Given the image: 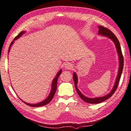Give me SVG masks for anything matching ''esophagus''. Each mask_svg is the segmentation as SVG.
Returning a JSON list of instances; mask_svg holds the SVG:
<instances>
[{
	"label": "esophagus",
	"mask_w": 131,
	"mask_h": 131,
	"mask_svg": "<svg viewBox=\"0 0 131 131\" xmlns=\"http://www.w3.org/2000/svg\"><path fill=\"white\" fill-rule=\"evenodd\" d=\"M73 67V66H72V64L69 63H67V64H66L65 65V68L66 69H71Z\"/></svg>",
	"instance_id": "esophagus-1"
}]
</instances>
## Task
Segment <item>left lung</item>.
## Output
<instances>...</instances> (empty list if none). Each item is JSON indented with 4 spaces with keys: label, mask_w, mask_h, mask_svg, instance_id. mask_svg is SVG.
Instances as JSON below:
<instances>
[{
    "label": "left lung",
    "mask_w": 131,
    "mask_h": 131,
    "mask_svg": "<svg viewBox=\"0 0 131 131\" xmlns=\"http://www.w3.org/2000/svg\"><path fill=\"white\" fill-rule=\"evenodd\" d=\"M99 34H100L103 36H106L108 38H110L111 40L114 42L115 47H116L117 51L118 53V54L119 57V70H118V75L117 77L116 81L115 82V84L114 85V87H113V89L111 90L110 93L107 94V95L103 96V97H95V98H89L87 97H85L84 95H83L82 93H81L80 90L78 89L77 88V83H78V78H77V76L76 74L74 72L73 74V79L74 81V84H75V87L76 91L78 93V95L80 96V97L82 99L85 101V102L91 104H97L103 102L108 99L109 97H110L111 96L114 94V92L116 91L118 87V84L119 81L120 80V78H121L122 72H123V67H124V57L123 53H122L121 49V46H120L119 42L117 38L115 36V35L113 34L112 32H111L110 30L107 28H105L103 26H99Z\"/></svg>",
    "instance_id": "8db88e82"
}]
</instances>
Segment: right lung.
Returning <instances> with one entry per match:
<instances>
[{
	"mask_svg": "<svg viewBox=\"0 0 131 131\" xmlns=\"http://www.w3.org/2000/svg\"><path fill=\"white\" fill-rule=\"evenodd\" d=\"M25 33V31H22L21 32L18 34V35H17L16 38H14L13 41L11 42V43H10V45L9 48H8V51H10V49L11 48L12 45H13V43H14V41L15 40H16L18 39L20 37L21 35H23ZM61 70H60L59 71V72H58V73L56 74V76L55 78H54V80L53 81V82H52V85H51V92L50 94H49V95L48 97H47L45 100H43V102H41L39 103H37V104H29V103H27L26 102H23L24 103L26 104L28 106H29L31 107H40V106H45V105L48 104V103H49L51 101V100H52V99L53 98L54 96V94L56 93V89H57V80H58V78H59V77L60 76V75L61 74Z\"/></svg>",
	"mask_w": 131,
	"mask_h": 131,
	"instance_id": "1",
	"label": "right lung"
}]
</instances>
